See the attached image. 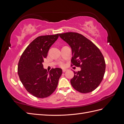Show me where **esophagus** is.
<instances>
[{
	"instance_id": "1",
	"label": "esophagus",
	"mask_w": 124,
	"mask_h": 124,
	"mask_svg": "<svg viewBox=\"0 0 124 124\" xmlns=\"http://www.w3.org/2000/svg\"><path fill=\"white\" fill-rule=\"evenodd\" d=\"M67 70H67V69H62V72H65L66 71H67Z\"/></svg>"
}]
</instances>
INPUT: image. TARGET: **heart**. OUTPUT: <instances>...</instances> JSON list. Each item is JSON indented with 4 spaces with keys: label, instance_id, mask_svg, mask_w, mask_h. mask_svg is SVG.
<instances>
[{
    "label": "heart",
    "instance_id": "obj_1",
    "mask_svg": "<svg viewBox=\"0 0 124 124\" xmlns=\"http://www.w3.org/2000/svg\"><path fill=\"white\" fill-rule=\"evenodd\" d=\"M61 66H64V64H63V63H61Z\"/></svg>",
    "mask_w": 124,
    "mask_h": 124
}]
</instances>
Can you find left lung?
<instances>
[{
  "instance_id": "obj_1",
  "label": "left lung",
  "mask_w": 124,
  "mask_h": 124,
  "mask_svg": "<svg viewBox=\"0 0 124 124\" xmlns=\"http://www.w3.org/2000/svg\"><path fill=\"white\" fill-rule=\"evenodd\" d=\"M59 37L71 48L72 64L81 68L78 72L73 71L71 85L82 93L94 91L102 81L106 69L101 52L91 41L80 33L69 32L60 33Z\"/></svg>"
}]
</instances>
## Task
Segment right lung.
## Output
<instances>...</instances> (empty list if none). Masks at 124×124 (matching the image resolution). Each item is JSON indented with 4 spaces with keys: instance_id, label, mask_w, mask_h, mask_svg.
Here are the masks:
<instances>
[{
    "instance_id": "1",
    "label": "right lung",
    "mask_w": 124,
    "mask_h": 124,
    "mask_svg": "<svg viewBox=\"0 0 124 124\" xmlns=\"http://www.w3.org/2000/svg\"><path fill=\"white\" fill-rule=\"evenodd\" d=\"M59 35L37 37L26 48L18 62L17 72L22 83L28 93L37 98L50 96L57 87L62 74L61 68H52L48 72L43 65L48 50Z\"/></svg>"
}]
</instances>
